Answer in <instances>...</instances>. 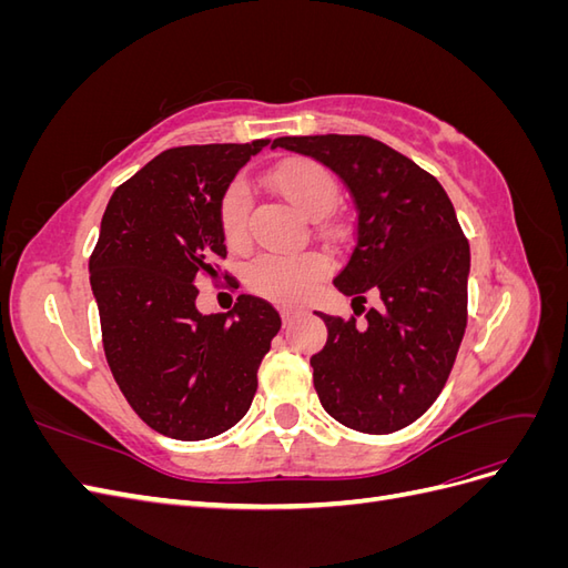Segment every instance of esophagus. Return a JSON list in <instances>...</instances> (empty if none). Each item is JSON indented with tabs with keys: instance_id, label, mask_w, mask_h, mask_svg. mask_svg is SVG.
Masks as SVG:
<instances>
[{
	"instance_id": "34e87169",
	"label": "esophagus",
	"mask_w": 568,
	"mask_h": 568,
	"mask_svg": "<svg viewBox=\"0 0 568 568\" xmlns=\"http://www.w3.org/2000/svg\"><path fill=\"white\" fill-rule=\"evenodd\" d=\"M280 313H282V320H284V324L291 320V317H294L296 315V311H294V307H280Z\"/></svg>"
}]
</instances>
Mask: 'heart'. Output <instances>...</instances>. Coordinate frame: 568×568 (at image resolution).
Listing matches in <instances>:
<instances>
[{"mask_svg": "<svg viewBox=\"0 0 568 568\" xmlns=\"http://www.w3.org/2000/svg\"><path fill=\"white\" fill-rule=\"evenodd\" d=\"M267 182L307 217H320L338 196V182L326 165L313 159H291L272 168ZM251 194L244 182H230L217 201L220 232L232 248L246 244ZM326 257L305 251L296 255L261 253L246 267V284L257 296L277 303H298L324 280Z\"/></svg>", "mask_w": 568, "mask_h": 568, "instance_id": "b5f03b06", "label": "heart"}]
</instances>
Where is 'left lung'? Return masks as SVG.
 <instances>
[{
    "instance_id": "left-lung-1",
    "label": "left lung",
    "mask_w": 568,
    "mask_h": 568,
    "mask_svg": "<svg viewBox=\"0 0 568 568\" xmlns=\"http://www.w3.org/2000/svg\"><path fill=\"white\" fill-rule=\"evenodd\" d=\"M272 146L329 165L351 189L355 246L336 277L351 317L317 313L329 329L311 357L322 407L363 434H393L434 405L467 329L469 242L440 182L365 134L280 136ZM369 290L366 322L354 317Z\"/></svg>"
}]
</instances>
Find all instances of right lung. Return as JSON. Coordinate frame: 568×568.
<instances>
[{
  "mask_svg": "<svg viewBox=\"0 0 568 568\" xmlns=\"http://www.w3.org/2000/svg\"><path fill=\"white\" fill-rule=\"evenodd\" d=\"M267 144L168 149L115 189L101 217L90 282L106 363L130 407L168 438H213L242 419L282 326L248 294L230 313L196 311V284L227 280L222 189Z\"/></svg>",
  "mask_w": 568,
  "mask_h": 568,
  "instance_id": "add662e5",
  "label": "right lung"
}]
</instances>
